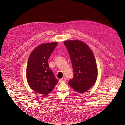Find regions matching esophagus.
<instances>
[{
  "label": "esophagus",
  "instance_id": "1",
  "mask_svg": "<svg viewBox=\"0 0 125 125\" xmlns=\"http://www.w3.org/2000/svg\"><path fill=\"white\" fill-rule=\"evenodd\" d=\"M66 81V79L65 77L62 78H61V79H60L59 80V82H65Z\"/></svg>",
  "mask_w": 125,
  "mask_h": 125
}]
</instances>
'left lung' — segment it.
<instances>
[{
    "instance_id": "obj_1",
    "label": "left lung",
    "mask_w": 125,
    "mask_h": 125,
    "mask_svg": "<svg viewBox=\"0 0 125 125\" xmlns=\"http://www.w3.org/2000/svg\"><path fill=\"white\" fill-rule=\"evenodd\" d=\"M64 44L69 54L74 73L69 85L77 93H84L93 86L97 79L94 56L83 42L69 40L64 42Z\"/></svg>"
}]
</instances>
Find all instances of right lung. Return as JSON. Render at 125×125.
Returning <instances> with one entry per match:
<instances>
[{
	"mask_svg": "<svg viewBox=\"0 0 125 125\" xmlns=\"http://www.w3.org/2000/svg\"><path fill=\"white\" fill-rule=\"evenodd\" d=\"M57 42L43 44L30 54L27 68V79L30 87L35 92L47 95L58 82L48 64V59Z\"/></svg>",
	"mask_w": 125,
	"mask_h": 125,
	"instance_id": "1",
	"label": "right lung"
}]
</instances>
